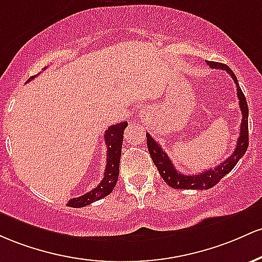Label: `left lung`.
Wrapping results in <instances>:
<instances>
[{
	"label": "left lung",
	"mask_w": 262,
	"mask_h": 262,
	"mask_svg": "<svg viewBox=\"0 0 262 262\" xmlns=\"http://www.w3.org/2000/svg\"><path fill=\"white\" fill-rule=\"evenodd\" d=\"M207 64L211 68H215V69L225 70V72L229 73L231 78L234 79V83L236 85L237 90V98H239V105L243 114L239 139H237L235 151L231 154L230 157H228V160L224 161V162L219 163L218 166H215L214 168L205 169L204 172L198 173V174L187 176L183 174V173H179L178 170L176 169L172 161L169 160L168 155L163 151L161 145H158V142H156L151 135L146 134L147 147H148L149 156H151L155 166L157 167L158 172H160L163 181L166 182L169 187L174 188V189H209V188L214 187L216 183H219L220 179L225 177V176L236 166V163L239 162L240 158L245 155L249 146V107L248 102H246L245 95H244V93L242 92V88L237 84L236 76H235L233 70H231L228 66H225V64L216 63V61H207Z\"/></svg>",
	"instance_id": "8db88e82"
}]
</instances>
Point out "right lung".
<instances>
[{"label": "right lung", "instance_id": "1", "mask_svg": "<svg viewBox=\"0 0 262 262\" xmlns=\"http://www.w3.org/2000/svg\"><path fill=\"white\" fill-rule=\"evenodd\" d=\"M34 76L28 79L31 81ZM127 127V122L123 121L116 125L110 126L105 131L104 139L105 143L107 146V155H106V168H105L104 178L100 182V184L96 188L85 193V194L73 198L67 202L68 207L72 208H83L92 203L100 201L105 196L110 194L113 189L116 186L117 178H119V167H120V157H121V148H122V140H123V131Z\"/></svg>", "mask_w": 262, "mask_h": 262}]
</instances>
